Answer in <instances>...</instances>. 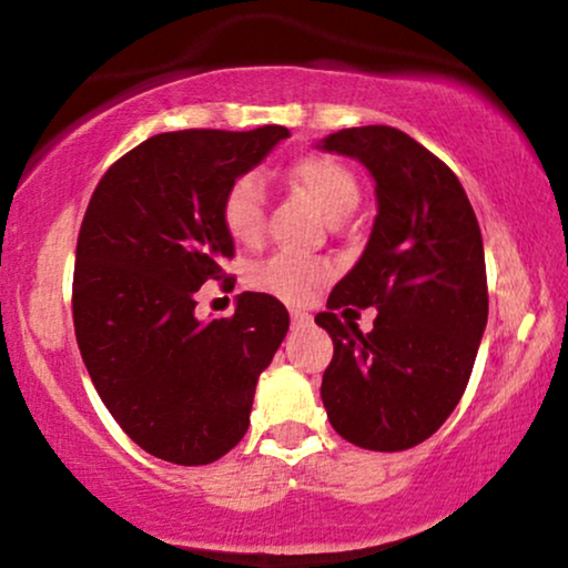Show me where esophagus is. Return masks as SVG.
<instances>
[{"mask_svg":"<svg viewBox=\"0 0 568 568\" xmlns=\"http://www.w3.org/2000/svg\"><path fill=\"white\" fill-rule=\"evenodd\" d=\"M313 318L307 313H302V311H292V323L294 326H307V323H311Z\"/></svg>","mask_w":568,"mask_h":568,"instance_id":"34e87169","label":"esophagus"}]
</instances>
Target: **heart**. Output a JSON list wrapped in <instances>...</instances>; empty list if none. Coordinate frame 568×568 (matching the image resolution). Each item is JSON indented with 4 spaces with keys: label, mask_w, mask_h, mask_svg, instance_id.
<instances>
[{
    "label": "heart",
    "mask_w": 568,
    "mask_h": 568,
    "mask_svg": "<svg viewBox=\"0 0 568 568\" xmlns=\"http://www.w3.org/2000/svg\"><path fill=\"white\" fill-rule=\"evenodd\" d=\"M294 190L311 201L328 221L344 216L359 201V185L347 166L331 156H305L290 166ZM221 224L234 242L250 245L263 234V190L253 174L240 176L221 197ZM328 268L313 257L278 253L253 268L250 284L286 302L313 297Z\"/></svg>",
    "instance_id": "heart-1"
}]
</instances>
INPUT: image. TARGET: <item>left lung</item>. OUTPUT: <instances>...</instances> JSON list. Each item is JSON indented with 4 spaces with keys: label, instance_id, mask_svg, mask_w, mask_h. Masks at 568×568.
Returning a JSON list of instances; mask_svg holds the SVG:
<instances>
[{
    "label": "left lung",
    "instance_id": "8db88e82",
    "mask_svg": "<svg viewBox=\"0 0 568 568\" xmlns=\"http://www.w3.org/2000/svg\"><path fill=\"white\" fill-rule=\"evenodd\" d=\"M371 169L378 216L357 266L315 323L334 338L321 399L334 430L371 452L430 438L459 404L488 323L483 234L462 182L407 132L338 130L321 143ZM379 307L371 335L336 310Z\"/></svg>",
    "mask_w": 568,
    "mask_h": 568
}]
</instances>
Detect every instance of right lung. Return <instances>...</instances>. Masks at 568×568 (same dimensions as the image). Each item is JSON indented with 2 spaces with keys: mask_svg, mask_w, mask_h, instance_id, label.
<instances>
[{
  "mask_svg": "<svg viewBox=\"0 0 568 568\" xmlns=\"http://www.w3.org/2000/svg\"><path fill=\"white\" fill-rule=\"evenodd\" d=\"M282 124L161 132L116 159L78 234L72 321L101 402L135 444L197 467L247 433L255 383L290 328L271 294L245 292L230 318L201 323L195 292L232 276L221 197L261 164Z\"/></svg>",
  "mask_w": 568,
  "mask_h": 568,
  "instance_id": "add662e5",
  "label": "right lung"
}]
</instances>
